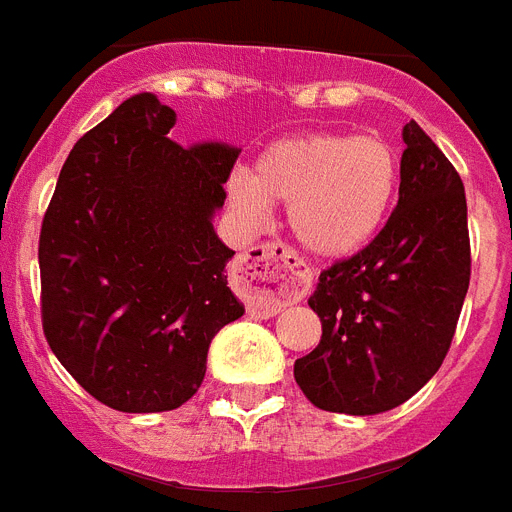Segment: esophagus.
<instances>
[{
  "label": "esophagus",
  "instance_id": "34e87169",
  "mask_svg": "<svg viewBox=\"0 0 512 512\" xmlns=\"http://www.w3.org/2000/svg\"><path fill=\"white\" fill-rule=\"evenodd\" d=\"M236 278L247 299L249 315L273 317L286 304L299 302L312 286V273L294 249L281 242L249 247L239 257Z\"/></svg>",
  "mask_w": 512,
  "mask_h": 512
}]
</instances>
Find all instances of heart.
I'll return each instance as SVG.
<instances>
[{"mask_svg":"<svg viewBox=\"0 0 512 512\" xmlns=\"http://www.w3.org/2000/svg\"><path fill=\"white\" fill-rule=\"evenodd\" d=\"M398 179L401 161L385 137L309 132L270 143L252 174L236 169L226 190L255 223L268 216L270 203L289 205L296 242L320 257H346L385 226Z\"/></svg>","mask_w":512,"mask_h":512,"instance_id":"b5f03b06","label":"heart"}]
</instances>
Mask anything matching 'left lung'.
<instances>
[{"label": "left lung", "instance_id": "obj_1", "mask_svg": "<svg viewBox=\"0 0 512 512\" xmlns=\"http://www.w3.org/2000/svg\"><path fill=\"white\" fill-rule=\"evenodd\" d=\"M403 143L388 223L322 270L309 296L322 336L294 377L322 411L367 416L409 401L440 369L461 317L471 278L461 176L414 119Z\"/></svg>", "mask_w": 512, "mask_h": 512}]
</instances>
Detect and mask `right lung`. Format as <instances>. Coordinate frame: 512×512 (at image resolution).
<instances>
[{
	"label": "right lung",
	"instance_id": "right-lung-1",
	"mask_svg": "<svg viewBox=\"0 0 512 512\" xmlns=\"http://www.w3.org/2000/svg\"><path fill=\"white\" fill-rule=\"evenodd\" d=\"M174 109L132 96L70 150L38 239L51 351L96 401L127 414L179 409L208 346L244 315L213 231L239 150L184 148Z\"/></svg>",
	"mask_w": 512,
	"mask_h": 512
}]
</instances>
